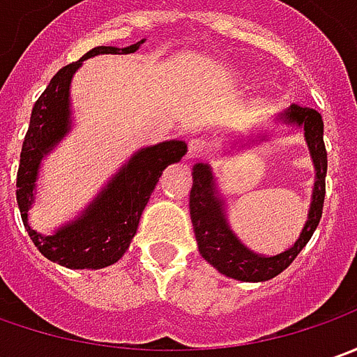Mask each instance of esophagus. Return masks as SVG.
<instances>
[{
  "mask_svg": "<svg viewBox=\"0 0 357 357\" xmlns=\"http://www.w3.org/2000/svg\"><path fill=\"white\" fill-rule=\"evenodd\" d=\"M203 154H205V142L191 138V140L188 142V154H185V160H199Z\"/></svg>",
  "mask_w": 357,
  "mask_h": 357,
  "instance_id": "obj_1",
  "label": "esophagus"
}]
</instances>
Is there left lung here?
Segmentation results:
<instances>
[{
  "label": "left lung",
  "instance_id": "obj_1",
  "mask_svg": "<svg viewBox=\"0 0 357 357\" xmlns=\"http://www.w3.org/2000/svg\"><path fill=\"white\" fill-rule=\"evenodd\" d=\"M278 120L282 124L304 130V138H306L308 150L312 155L314 169H316L308 221L296 243L284 252L275 255V257H263V255L249 251L229 227L227 217H225V203L217 195L215 178L211 174V167L207 164H195L191 172L193 185L190 193V215L199 252L221 275L245 280V282H263L280 275L310 241L312 233L320 223L322 207H324L328 154H326L324 146L322 116L314 108L292 105L278 116Z\"/></svg>",
  "mask_w": 357,
  "mask_h": 357
}]
</instances>
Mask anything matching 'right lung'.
<instances>
[{
    "label": "right lung",
    "mask_w": 357,
    "mask_h": 357,
    "mask_svg": "<svg viewBox=\"0 0 357 357\" xmlns=\"http://www.w3.org/2000/svg\"><path fill=\"white\" fill-rule=\"evenodd\" d=\"M138 43L118 49V47H94L79 61L63 67L51 79L45 93L37 98L31 110V122L25 134L21 160L17 169V205L23 225L27 229L35 247L53 263L67 268H105L114 264L126 252L130 241L136 235L142 211L154 191L162 172L169 164L179 162L188 146L181 140H169L142 148L132 155L128 164L118 169L82 213L65 227L56 229L53 235H41L29 225L27 211L33 203L35 179L39 164L53 150L56 142L70 128V108H68V86L73 75L84 59L94 55H128L140 49Z\"/></svg>",
    "instance_id": "right-lung-1"
}]
</instances>
